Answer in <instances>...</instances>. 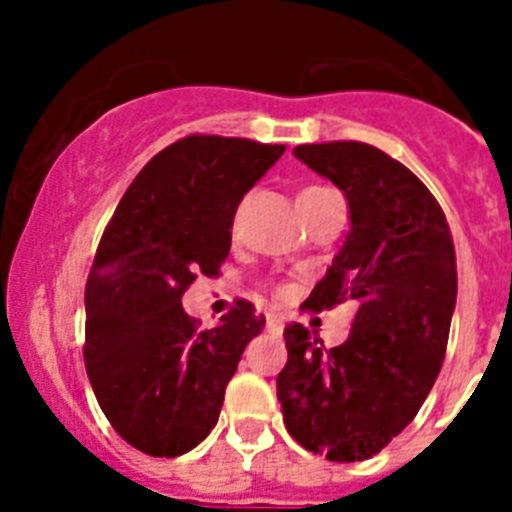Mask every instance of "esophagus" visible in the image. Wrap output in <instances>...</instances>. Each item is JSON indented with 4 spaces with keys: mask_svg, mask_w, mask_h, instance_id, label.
<instances>
[{
    "mask_svg": "<svg viewBox=\"0 0 512 512\" xmlns=\"http://www.w3.org/2000/svg\"><path fill=\"white\" fill-rule=\"evenodd\" d=\"M265 324H268L271 332H281V329H284V316H279V313H268V316H265Z\"/></svg>",
    "mask_w": 512,
    "mask_h": 512,
    "instance_id": "esophagus-1",
    "label": "esophagus"
}]
</instances>
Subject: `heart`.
<instances>
[{
	"label": "heart",
	"instance_id": "1",
	"mask_svg": "<svg viewBox=\"0 0 512 512\" xmlns=\"http://www.w3.org/2000/svg\"><path fill=\"white\" fill-rule=\"evenodd\" d=\"M313 188H319V185H311V188H305V191H313ZM305 191H303V193H305Z\"/></svg>",
	"mask_w": 512,
	"mask_h": 512
}]
</instances>
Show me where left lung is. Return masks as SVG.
<instances>
[{
    "label": "left lung",
    "instance_id": "left-lung-1",
    "mask_svg": "<svg viewBox=\"0 0 512 512\" xmlns=\"http://www.w3.org/2000/svg\"><path fill=\"white\" fill-rule=\"evenodd\" d=\"M295 156L345 193L350 231L303 308L356 305L348 340L324 348L303 324L284 329L276 377L284 425L332 462L369 460L420 412L444 364L457 257L449 223L420 177L356 140L297 146Z\"/></svg>",
    "mask_w": 512,
    "mask_h": 512
}]
</instances>
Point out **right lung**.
<instances>
[{
  "label": "right lung",
  "mask_w": 512,
  "mask_h": 512,
  "mask_svg": "<svg viewBox=\"0 0 512 512\" xmlns=\"http://www.w3.org/2000/svg\"><path fill=\"white\" fill-rule=\"evenodd\" d=\"M287 146L188 135L138 172L103 231L84 287V366L119 436L151 457L191 452L217 425L225 385L265 319L236 300L215 329L183 311L217 276L244 193Z\"/></svg>",
  "instance_id": "1"
}]
</instances>
